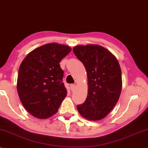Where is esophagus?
<instances>
[{"instance_id":"34e87169","label":"esophagus","mask_w":148,"mask_h":148,"mask_svg":"<svg viewBox=\"0 0 148 148\" xmlns=\"http://www.w3.org/2000/svg\"><path fill=\"white\" fill-rule=\"evenodd\" d=\"M76 88V85L75 84H71L70 85V89L72 91H74V90H75Z\"/></svg>"}]
</instances>
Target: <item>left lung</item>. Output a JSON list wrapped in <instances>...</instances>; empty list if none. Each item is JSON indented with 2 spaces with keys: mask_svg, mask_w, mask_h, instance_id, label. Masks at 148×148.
<instances>
[{
  "mask_svg": "<svg viewBox=\"0 0 148 148\" xmlns=\"http://www.w3.org/2000/svg\"><path fill=\"white\" fill-rule=\"evenodd\" d=\"M73 51L88 74V97L83 104L78 105L77 110L84 118L99 121L119 101L122 89L120 65L116 57L102 46L77 45Z\"/></svg>",
  "mask_w": 148,
  "mask_h": 148,
  "instance_id": "obj_1",
  "label": "left lung"
}]
</instances>
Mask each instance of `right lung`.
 <instances>
[{"label":"right lung","mask_w":148,"mask_h":148,"mask_svg":"<svg viewBox=\"0 0 148 148\" xmlns=\"http://www.w3.org/2000/svg\"><path fill=\"white\" fill-rule=\"evenodd\" d=\"M71 47L49 43L34 49L21 63L17 91L23 106L34 116L45 119L56 114L67 95L60 62Z\"/></svg>","instance_id":"1"}]
</instances>
